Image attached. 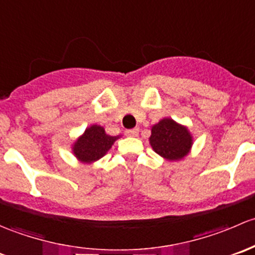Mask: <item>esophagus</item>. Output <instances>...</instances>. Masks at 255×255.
Segmentation results:
<instances>
[{
    "instance_id": "obj_1",
    "label": "esophagus",
    "mask_w": 255,
    "mask_h": 255,
    "mask_svg": "<svg viewBox=\"0 0 255 255\" xmlns=\"http://www.w3.org/2000/svg\"><path fill=\"white\" fill-rule=\"evenodd\" d=\"M125 135L130 136V137H136L138 135V128H131V130L125 131Z\"/></svg>"
}]
</instances>
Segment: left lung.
<instances>
[{"mask_svg":"<svg viewBox=\"0 0 255 255\" xmlns=\"http://www.w3.org/2000/svg\"><path fill=\"white\" fill-rule=\"evenodd\" d=\"M149 145L164 159L177 162L189 154L193 146V136L185 125L170 118H163L151 128Z\"/></svg>","mask_w":255,"mask_h":255,"instance_id":"1","label":"left lung"}]
</instances>
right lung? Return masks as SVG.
Listing matches in <instances>:
<instances>
[{"instance_id": "obj_1", "label": "right lung", "mask_w": 255, "mask_h": 255, "mask_svg": "<svg viewBox=\"0 0 255 255\" xmlns=\"http://www.w3.org/2000/svg\"><path fill=\"white\" fill-rule=\"evenodd\" d=\"M119 136H110L103 127L93 124L73 142L72 152L82 163H93L107 154Z\"/></svg>"}]
</instances>
